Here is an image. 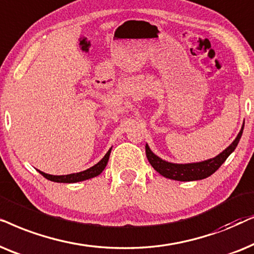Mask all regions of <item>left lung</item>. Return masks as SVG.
Masks as SVG:
<instances>
[{"mask_svg":"<svg viewBox=\"0 0 254 254\" xmlns=\"http://www.w3.org/2000/svg\"><path fill=\"white\" fill-rule=\"evenodd\" d=\"M243 130H244V123H243V127L241 131H239L238 136L236 137V139L224 151L221 152L218 155H216L215 158L208 159V160L204 161L190 162V164H174V162H168L166 160H162L158 155H155L151 151V148L147 144L145 146V152H146L147 160L150 161L151 166L159 174H161L162 177L177 181L202 180V179H205L210 177L211 174H214L222 166V164L226 160V158L235 151V148L237 147L239 139H241L243 134Z\"/></svg>","mask_w":254,"mask_h":254,"instance_id":"1","label":"left lung"}]
</instances>
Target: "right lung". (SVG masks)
<instances>
[{
	"label": "right lung",
	"instance_id": "1",
	"mask_svg": "<svg viewBox=\"0 0 254 254\" xmlns=\"http://www.w3.org/2000/svg\"><path fill=\"white\" fill-rule=\"evenodd\" d=\"M111 148L107 152L106 155H104V157L101 159V160L97 162L96 165H94V166L88 168V170H86V171L79 172V173H72V174H67V175H51V174L44 173V172L39 171V170H38V172L43 175L44 178H46L47 180L53 181V182H60V184H74V182L88 180V179L95 178V177H97V175H100L101 173H102L103 170L107 166L108 160H109Z\"/></svg>",
	"mask_w": 254,
	"mask_h": 254
}]
</instances>
